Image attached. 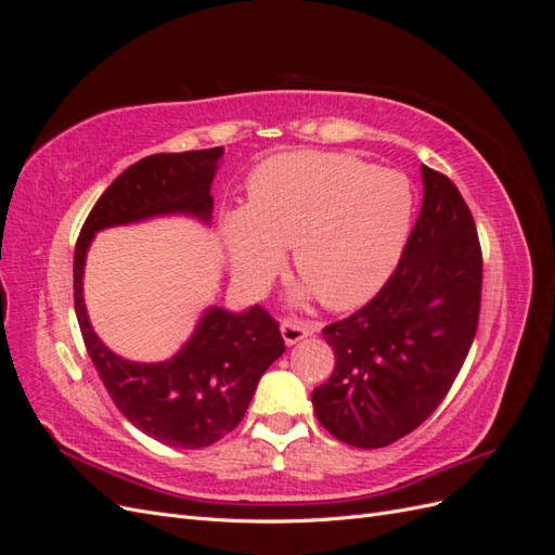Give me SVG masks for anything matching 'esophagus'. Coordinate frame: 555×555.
Here are the masks:
<instances>
[{
	"label": "esophagus",
	"instance_id": "obj_1",
	"mask_svg": "<svg viewBox=\"0 0 555 555\" xmlns=\"http://www.w3.org/2000/svg\"><path fill=\"white\" fill-rule=\"evenodd\" d=\"M317 328H319V324H314V322H300V319H284V322L280 324L282 338H284V343H287L289 347L300 343V340H306L308 335H312Z\"/></svg>",
	"mask_w": 555,
	"mask_h": 555
}]
</instances>
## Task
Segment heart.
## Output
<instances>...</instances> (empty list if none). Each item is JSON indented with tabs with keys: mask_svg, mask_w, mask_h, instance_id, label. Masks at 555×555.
Wrapping results in <instances>:
<instances>
[{
	"mask_svg": "<svg viewBox=\"0 0 555 555\" xmlns=\"http://www.w3.org/2000/svg\"><path fill=\"white\" fill-rule=\"evenodd\" d=\"M410 180L343 153L300 150L251 173L247 208L222 217L233 275L261 289L292 247L298 296L331 310L367 304L389 280L412 222Z\"/></svg>",
	"mask_w": 555,
	"mask_h": 555,
	"instance_id": "heart-1",
	"label": "heart"
}]
</instances>
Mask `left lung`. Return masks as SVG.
<instances>
[{"label":"left lung","mask_w":555,"mask_h":555,"mask_svg":"<svg viewBox=\"0 0 555 555\" xmlns=\"http://www.w3.org/2000/svg\"><path fill=\"white\" fill-rule=\"evenodd\" d=\"M424 204L393 275L322 333L335 367L312 391L333 438L379 449L438 410L475 340L481 306L477 227L447 176L422 166Z\"/></svg>","instance_id":"left-lung-1"}]
</instances>
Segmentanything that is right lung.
<instances>
[{
  "instance_id": "1",
  "label": "right lung",
  "mask_w": 555,
  "mask_h": 555,
  "mask_svg": "<svg viewBox=\"0 0 555 555\" xmlns=\"http://www.w3.org/2000/svg\"><path fill=\"white\" fill-rule=\"evenodd\" d=\"M224 147L159 153L131 164L99 196L74 251V304L88 354L115 408L147 438L176 449H204L241 424L261 375L284 354L275 319L263 308H208L176 357L137 363L117 357L92 331L82 273L96 231L162 215L210 222V184Z\"/></svg>"
}]
</instances>
